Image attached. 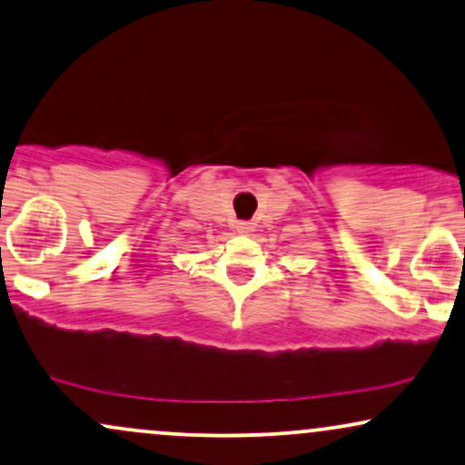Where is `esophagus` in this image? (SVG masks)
Segmentation results:
<instances>
[{
    "label": "esophagus",
    "instance_id": "obj_1",
    "mask_svg": "<svg viewBox=\"0 0 465 465\" xmlns=\"http://www.w3.org/2000/svg\"><path fill=\"white\" fill-rule=\"evenodd\" d=\"M252 231H254V223H252V222H239V223H237V232L248 234V232H252Z\"/></svg>",
    "mask_w": 465,
    "mask_h": 465
}]
</instances>
